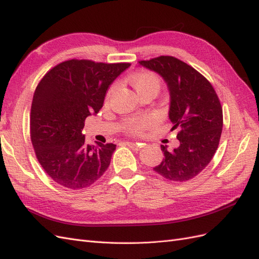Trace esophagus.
<instances>
[{
  "instance_id": "obj_1",
  "label": "esophagus",
  "mask_w": 259,
  "mask_h": 259,
  "mask_svg": "<svg viewBox=\"0 0 259 259\" xmlns=\"http://www.w3.org/2000/svg\"><path fill=\"white\" fill-rule=\"evenodd\" d=\"M125 144H126L128 147L135 149V150H138V149L142 148V145H143L142 143H134V142H126Z\"/></svg>"
}]
</instances>
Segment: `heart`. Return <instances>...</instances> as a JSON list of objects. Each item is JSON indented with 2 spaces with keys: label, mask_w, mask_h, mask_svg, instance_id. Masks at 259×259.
Instances as JSON below:
<instances>
[{
  "label": "heart",
  "mask_w": 259,
  "mask_h": 259,
  "mask_svg": "<svg viewBox=\"0 0 259 259\" xmlns=\"http://www.w3.org/2000/svg\"><path fill=\"white\" fill-rule=\"evenodd\" d=\"M131 85L136 90L138 95L150 91V90H158L160 89V80L154 73L149 71H139L134 74H132L128 77ZM114 90V86H111L107 93V98L111 96V94ZM155 123L154 116L151 114H144L136 117H132L126 123V131L132 133V134H142L146 130L150 128Z\"/></svg>",
  "instance_id": "1"
}]
</instances>
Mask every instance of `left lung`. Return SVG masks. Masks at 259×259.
<instances>
[{"label":"left lung","instance_id":"obj_1","mask_svg":"<svg viewBox=\"0 0 259 259\" xmlns=\"http://www.w3.org/2000/svg\"><path fill=\"white\" fill-rule=\"evenodd\" d=\"M162 76L169 92L168 117L179 146L161 145L164 159L153 169L173 182L200 174L213 159L223 131V109L211 84L197 70L171 56L139 61Z\"/></svg>","mask_w":259,"mask_h":259}]
</instances>
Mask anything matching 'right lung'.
<instances>
[{
  "mask_svg": "<svg viewBox=\"0 0 259 259\" xmlns=\"http://www.w3.org/2000/svg\"><path fill=\"white\" fill-rule=\"evenodd\" d=\"M130 66L71 59L51 69L38 83L31 106V142L54 182L79 190L107 170L116 146L88 145L82 130L86 117L103 107L109 86Z\"/></svg>",
  "mask_w": 259,
  "mask_h": 259,
  "instance_id": "right-lung-1",
  "label": "right lung"
}]
</instances>
